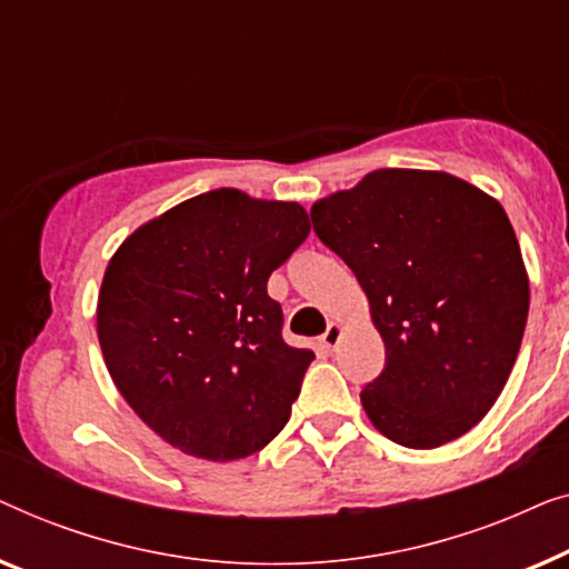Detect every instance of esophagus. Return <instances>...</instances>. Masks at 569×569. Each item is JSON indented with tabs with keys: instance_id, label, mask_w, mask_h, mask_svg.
<instances>
[{
	"instance_id": "obj_1",
	"label": "esophagus",
	"mask_w": 569,
	"mask_h": 569,
	"mask_svg": "<svg viewBox=\"0 0 569 569\" xmlns=\"http://www.w3.org/2000/svg\"><path fill=\"white\" fill-rule=\"evenodd\" d=\"M340 335H342V327L338 322H330V325H327L325 335H322V346L327 350H332L340 342Z\"/></svg>"
}]
</instances>
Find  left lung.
<instances>
[{
    "label": "left lung",
    "mask_w": 569,
    "mask_h": 569,
    "mask_svg": "<svg viewBox=\"0 0 569 569\" xmlns=\"http://www.w3.org/2000/svg\"><path fill=\"white\" fill-rule=\"evenodd\" d=\"M387 350L361 391L373 428L438 448L490 412L521 350L528 276L502 206L448 172L376 170L311 206Z\"/></svg>",
    "instance_id": "obj_1"
}]
</instances>
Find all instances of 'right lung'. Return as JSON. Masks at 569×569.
Masks as SVG:
<instances>
[{
  "mask_svg": "<svg viewBox=\"0 0 569 569\" xmlns=\"http://www.w3.org/2000/svg\"><path fill=\"white\" fill-rule=\"evenodd\" d=\"M309 229L299 203L219 188L147 221L110 258L98 296L110 379L182 453L244 459L291 418L315 353L283 342L268 278Z\"/></svg>",
  "mask_w": 569,
  "mask_h": 569,
  "instance_id": "add662e5",
  "label": "right lung"
}]
</instances>
